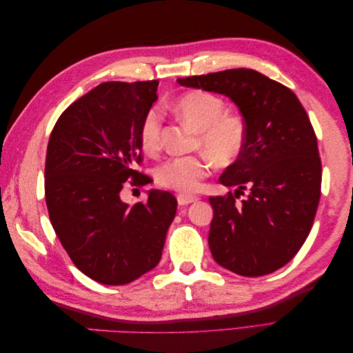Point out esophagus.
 I'll use <instances>...</instances> for the list:
<instances>
[{"mask_svg":"<svg viewBox=\"0 0 353 353\" xmlns=\"http://www.w3.org/2000/svg\"><path fill=\"white\" fill-rule=\"evenodd\" d=\"M176 200H178V205L179 206H187V205H190V203L196 201L197 197L196 196H191V194H178Z\"/></svg>","mask_w":353,"mask_h":353,"instance_id":"34e87169","label":"esophagus"}]
</instances>
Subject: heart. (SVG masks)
<instances>
[{
    "instance_id": "b5f03b06",
    "label": "heart",
    "mask_w": 353,
    "mask_h": 353,
    "mask_svg": "<svg viewBox=\"0 0 353 353\" xmlns=\"http://www.w3.org/2000/svg\"><path fill=\"white\" fill-rule=\"evenodd\" d=\"M179 119L199 131L197 147L208 154L170 157L156 169L157 183L181 193L197 191L201 179L210 175L213 160L219 165H231L241 156L248 141V126L243 116L225 112V103L218 95L194 90L181 95L174 103ZM162 114L159 109H148L140 125V143L147 153L160 147Z\"/></svg>"
}]
</instances>
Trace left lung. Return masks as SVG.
Listing matches in <instances>:
<instances>
[{
	"mask_svg": "<svg viewBox=\"0 0 353 353\" xmlns=\"http://www.w3.org/2000/svg\"><path fill=\"white\" fill-rule=\"evenodd\" d=\"M178 83L227 95L248 126L241 156L219 178L239 188L209 199L213 259L244 276L276 271L301 250L321 196V159L306 110L290 88L252 69L179 78ZM244 190L248 196L240 201Z\"/></svg>",
	"mask_w": 353,
	"mask_h": 353,
	"instance_id": "obj_1",
	"label": "left lung"
}]
</instances>
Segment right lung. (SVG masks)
I'll list each match as a JSON object with an SVG mask.
<instances>
[{
	"instance_id": "1",
	"label": "right lung",
	"mask_w": 353,
	"mask_h": 353,
	"mask_svg": "<svg viewBox=\"0 0 353 353\" xmlns=\"http://www.w3.org/2000/svg\"><path fill=\"white\" fill-rule=\"evenodd\" d=\"M159 81L104 82L60 114L47 147L46 203L74 266L94 281L128 284L162 258L176 199L152 190L145 203L121 200L126 181L145 185L140 125Z\"/></svg>"
}]
</instances>
